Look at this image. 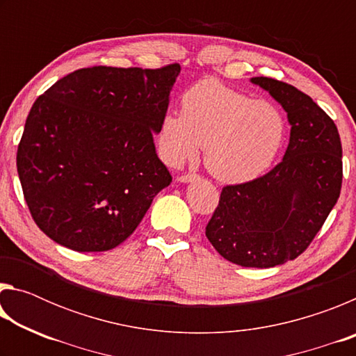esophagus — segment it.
Returning a JSON list of instances; mask_svg holds the SVG:
<instances>
[{"mask_svg":"<svg viewBox=\"0 0 356 356\" xmlns=\"http://www.w3.org/2000/svg\"><path fill=\"white\" fill-rule=\"evenodd\" d=\"M197 179L196 174H184V176H179L177 180L180 184H190V182H195Z\"/></svg>","mask_w":356,"mask_h":356,"instance_id":"obj_1","label":"esophagus"}]
</instances>
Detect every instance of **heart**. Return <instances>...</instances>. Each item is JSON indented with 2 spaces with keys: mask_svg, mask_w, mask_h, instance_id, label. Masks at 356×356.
Instances as JSON below:
<instances>
[{
  "mask_svg": "<svg viewBox=\"0 0 356 356\" xmlns=\"http://www.w3.org/2000/svg\"><path fill=\"white\" fill-rule=\"evenodd\" d=\"M286 134L284 114L272 102L202 80L182 95V113L163 114L159 147L166 163L177 166L195 159L206 144L207 170L222 182L242 184L275 163Z\"/></svg>",
  "mask_w": 356,
  "mask_h": 356,
  "instance_id": "obj_1",
  "label": "heart"
}]
</instances>
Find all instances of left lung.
Segmentation results:
<instances>
[{
  "label": "left lung",
  "instance_id": "obj_1",
  "mask_svg": "<svg viewBox=\"0 0 356 356\" xmlns=\"http://www.w3.org/2000/svg\"><path fill=\"white\" fill-rule=\"evenodd\" d=\"M250 81L287 113L289 146L265 176L222 188L206 236L229 262L270 268L308 248L336 206L342 146L334 122L309 95L268 76Z\"/></svg>",
  "mask_w": 356,
  "mask_h": 356
}]
</instances>
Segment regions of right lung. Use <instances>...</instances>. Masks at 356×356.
<instances>
[{
  "label": "right lung",
  "instance_id": "add662e5",
  "mask_svg": "<svg viewBox=\"0 0 356 356\" xmlns=\"http://www.w3.org/2000/svg\"><path fill=\"white\" fill-rule=\"evenodd\" d=\"M179 74V64L80 69L34 102L17 171L35 225L51 240L91 252L134 234L172 182L154 135Z\"/></svg>",
  "mask_w": 356,
  "mask_h": 356
}]
</instances>
